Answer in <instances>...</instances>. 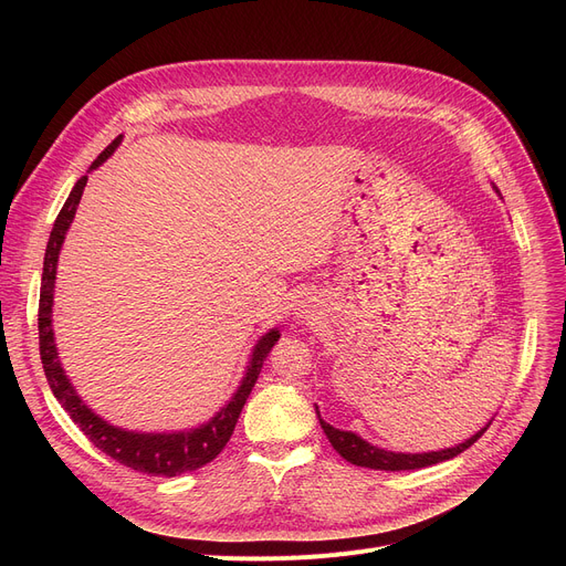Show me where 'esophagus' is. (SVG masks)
<instances>
[{"mask_svg": "<svg viewBox=\"0 0 566 566\" xmlns=\"http://www.w3.org/2000/svg\"><path fill=\"white\" fill-rule=\"evenodd\" d=\"M298 314H301V318H310V312H307L305 307H301V310H298Z\"/></svg>", "mask_w": 566, "mask_h": 566, "instance_id": "1", "label": "esophagus"}]
</instances>
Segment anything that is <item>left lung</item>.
<instances>
[{"instance_id":"1","label":"left lung","mask_w":566,"mask_h":566,"mask_svg":"<svg viewBox=\"0 0 566 566\" xmlns=\"http://www.w3.org/2000/svg\"><path fill=\"white\" fill-rule=\"evenodd\" d=\"M316 415H318V422H321V429L325 431V436H328L333 448L353 465H363V468H371V470H418V468H427V465H436L440 461H450L454 459L457 454L465 452L472 442H478L482 438V433L489 429V424L478 431L474 436H470L465 442H459L454 444V448H448V450H438V452H424V454H401V452H388V450H380V448H374L371 442L363 440L358 433L353 431H342V429H335L331 427L328 422H325L321 418V412L316 408Z\"/></svg>"}]
</instances>
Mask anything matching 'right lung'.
Returning a JSON list of instances; mask_svg holds the SVG:
<instances>
[{
	"mask_svg": "<svg viewBox=\"0 0 566 566\" xmlns=\"http://www.w3.org/2000/svg\"><path fill=\"white\" fill-rule=\"evenodd\" d=\"M122 144V135H118L105 151L94 160L88 169L101 167L112 154L114 148ZM86 178L82 176L71 190L66 203L59 211L54 227L50 231V241L45 248L43 259V277H41V301H39V348H41V363L45 378L50 382V390L56 397V401L64 406V410L71 415V420L84 431V436L92 440L101 452H105L109 459L118 461L126 468H133L137 472L154 474V478H176L181 472H192L206 463H211L229 442L238 415H241L254 382L259 378V371L263 367V360L268 353L277 344L280 331L273 328L265 333L254 350L248 365V371L238 385L233 397L220 408L216 418L208 420L206 424L190 429V431H174V433H139V431H126L112 427L103 418L88 408L75 388L71 385L62 363H59V353L54 344V331H52V305H54V280H56V261L59 252H62L66 231L75 218L77 203L82 199Z\"/></svg>",
	"mask_w": 566,
	"mask_h": 566,
	"instance_id": "right-lung-1",
	"label": "right lung"
}]
</instances>
